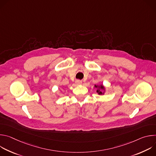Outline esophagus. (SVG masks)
I'll list each match as a JSON object with an SVG mask.
<instances>
[{"instance_id":"34e87169","label":"esophagus","mask_w":156,"mask_h":156,"mask_svg":"<svg viewBox=\"0 0 156 156\" xmlns=\"http://www.w3.org/2000/svg\"><path fill=\"white\" fill-rule=\"evenodd\" d=\"M75 83H76V84H82V81H81V80H76L75 81Z\"/></svg>"}]
</instances>
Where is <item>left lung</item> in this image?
I'll list each match as a JSON object with an SVG mask.
<instances>
[{"mask_svg": "<svg viewBox=\"0 0 156 156\" xmlns=\"http://www.w3.org/2000/svg\"><path fill=\"white\" fill-rule=\"evenodd\" d=\"M95 87L98 88V90L96 91V92L98 93V94L99 95H102L104 94V91H105V87L103 85H100V86H97V85H95L94 86ZM104 91V92H103V91Z\"/></svg>", "mask_w": 156, "mask_h": 156, "instance_id": "8db88e82", "label": "left lung"}]
</instances>
